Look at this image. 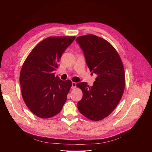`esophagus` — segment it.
<instances>
[{
    "label": "esophagus",
    "mask_w": 152,
    "mask_h": 152,
    "mask_svg": "<svg viewBox=\"0 0 152 152\" xmlns=\"http://www.w3.org/2000/svg\"><path fill=\"white\" fill-rule=\"evenodd\" d=\"M76 83H74V82H73L72 83V89H75V88H76Z\"/></svg>",
    "instance_id": "esophagus-1"
}]
</instances>
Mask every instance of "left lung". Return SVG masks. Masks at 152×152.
Returning a JSON list of instances; mask_svg holds the SVG:
<instances>
[{
	"label": "left lung",
	"mask_w": 152,
	"mask_h": 152,
	"mask_svg": "<svg viewBox=\"0 0 152 152\" xmlns=\"http://www.w3.org/2000/svg\"><path fill=\"white\" fill-rule=\"evenodd\" d=\"M76 41L84 51L90 72L97 74L92 87L84 82L77 84L83 94L77 107L89 119L101 121L112 112L122 97L124 65L115 48L106 40L90 34L78 37Z\"/></svg>",
	"instance_id": "1"
}]
</instances>
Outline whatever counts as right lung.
I'll use <instances>...</instances> for the list:
<instances>
[{"label": "right lung", "mask_w": 152, "mask_h": 152, "mask_svg": "<svg viewBox=\"0 0 152 152\" xmlns=\"http://www.w3.org/2000/svg\"><path fill=\"white\" fill-rule=\"evenodd\" d=\"M75 36L49 37L37 44L25 60L20 73L23 99L27 108L46 119L63 108L72 87L69 80L62 81L54 71L66 48Z\"/></svg>", "instance_id": "add662e5"}]
</instances>
